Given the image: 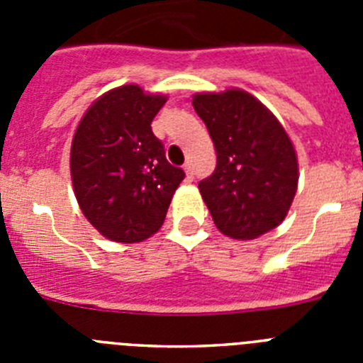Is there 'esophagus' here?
<instances>
[{
    "label": "esophagus",
    "instance_id": "esophagus-1",
    "mask_svg": "<svg viewBox=\"0 0 363 363\" xmlns=\"http://www.w3.org/2000/svg\"><path fill=\"white\" fill-rule=\"evenodd\" d=\"M184 171H185V174H187L189 182H192V179H194V171H192V165H191V163H185V165H184Z\"/></svg>",
    "mask_w": 363,
    "mask_h": 363
}]
</instances>
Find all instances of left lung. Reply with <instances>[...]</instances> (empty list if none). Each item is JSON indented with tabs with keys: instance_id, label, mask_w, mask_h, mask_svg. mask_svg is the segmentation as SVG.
<instances>
[{
	"instance_id": "8db88e82",
	"label": "left lung",
	"mask_w": 363,
	"mask_h": 363,
	"mask_svg": "<svg viewBox=\"0 0 363 363\" xmlns=\"http://www.w3.org/2000/svg\"><path fill=\"white\" fill-rule=\"evenodd\" d=\"M192 105L216 149V169L198 185L216 227L236 240L274 229L298 185L296 152L280 121L238 89L196 94Z\"/></svg>"
}]
</instances>
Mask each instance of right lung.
I'll list each match as a JSON object with an SVG mask.
<instances>
[{
    "mask_svg": "<svg viewBox=\"0 0 363 363\" xmlns=\"http://www.w3.org/2000/svg\"><path fill=\"white\" fill-rule=\"evenodd\" d=\"M165 101L123 85L94 101L74 134V192L86 220L112 242H142L156 233L185 178L150 129Z\"/></svg>",
    "mask_w": 363,
    "mask_h": 363,
    "instance_id": "right-lung-1",
    "label": "right lung"
}]
</instances>
